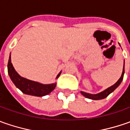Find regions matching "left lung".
I'll list each match as a JSON object with an SVG mask.
<instances>
[{"instance_id":"1","label":"left lung","mask_w":130,"mask_h":130,"mask_svg":"<svg viewBox=\"0 0 130 130\" xmlns=\"http://www.w3.org/2000/svg\"><path fill=\"white\" fill-rule=\"evenodd\" d=\"M124 74V67H123L122 74L121 77L119 78L117 82L115 83L114 85H113L112 86L108 87L107 89H106L105 90L99 92V93H97V94H90V93H87V92H83V91H80V92H81V94L83 95H84L85 97L87 98H89V99H92V100H101V99H103V98L107 97L109 94H111V92H113L119 86V85L121 84L122 81L123 80Z\"/></svg>"}]
</instances>
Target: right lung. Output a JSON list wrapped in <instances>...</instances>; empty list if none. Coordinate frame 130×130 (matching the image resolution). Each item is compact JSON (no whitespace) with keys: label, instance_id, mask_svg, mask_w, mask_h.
I'll return each instance as SVG.
<instances>
[{"label":"right lung","instance_id":"obj_1","mask_svg":"<svg viewBox=\"0 0 130 130\" xmlns=\"http://www.w3.org/2000/svg\"><path fill=\"white\" fill-rule=\"evenodd\" d=\"M8 73L11 81L16 85V87L19 88L23 93L27 94V95L38 96V97L45 96L52 92L56 86V83L45 85V84L35 82L32 80L21 77L16 72V70L13 67L11 60V54H10L8 62ZM61 73V72L58 73L56 79H58L60 76Z\"/></svg>","mask_w":130,"mask_h":130}]
</instances>
